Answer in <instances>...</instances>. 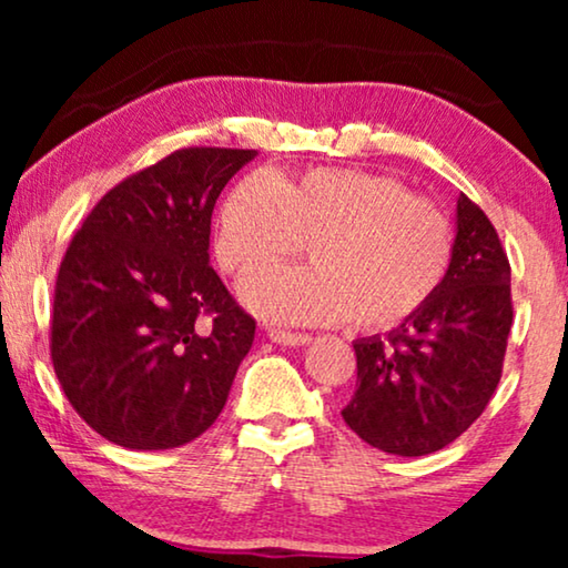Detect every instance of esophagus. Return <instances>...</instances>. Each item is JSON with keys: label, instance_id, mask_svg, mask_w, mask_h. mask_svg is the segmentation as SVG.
<instances>
[{"label": "esophagus", "instance_id": "esophagus-1", "mask_svg": "<svg viewBox=\"0 0 568 568\" xmlns=\"http://www.w3.org/2000/svg\"><path fill=\"white\" fill-rule=\"evenodd\" d=\"M268 338L274 341V344H282V346L310 344L307 333H294V331H284V328H268Z\"/></svg>", "mask_w": 568, "mask_h": 568}]
</instances>
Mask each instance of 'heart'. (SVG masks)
Returning <instances> with one entry per match:
<instances>
[{"instance_id":"b5f03b06","label":"heart","mask_w":568,"mask_h":568,"mask_svg":"<svg viewBox=\"0 0 568 568\" xmlns=\"http://www.w3.org/2000/svg\"><path fill=\"white\" fill-rule=\"evenodd\" d=\"M305 243L313 266L243 284L253 313L278 323L348 317L362 331H390L437 294L453 261L445 212L393 175L317 168L278 183L245 175L227 191L216 216V258L227 274H258Z\"/></svg>"}]
</instances>
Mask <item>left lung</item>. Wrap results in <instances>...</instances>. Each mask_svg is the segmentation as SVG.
<instances>
[{
    "label": "left lung",
    "mask_w": 568,
    "mask_h": 568,
    "mask_svg": "<svg viewBox=\"0 0 568 568\" xmlns=\"http://www.w3.org/2000/svg\"><path fill=\"white\" fill-rule=\"evenodd\" d=\"M511 268L484 209L460 193L447 276L414 317L354 344L348 429L400 457L455 442L491 400L511 328Z\"/></svg>",
    "instance_id": "obj_1"
}]
</instances>
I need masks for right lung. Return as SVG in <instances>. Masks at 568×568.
<instances>
[{
  "mask_svg": "<svg viewBox=\"0 0 568 568\" xmlns=\"http://www.w3.org/2000/svg\"><path fill=\"white\" fill-rule=\"evenodd\" d=\"M255 150L185 146L123 178L61 258L51 362L88 426L173 449L222 414L255 321L209 266L216 199Z\"/></svg>",
  "mask_w": 568,
  "mask_h": 568,
  "instance_id": "1",
  "label": "right lung"
}]
</instances>
